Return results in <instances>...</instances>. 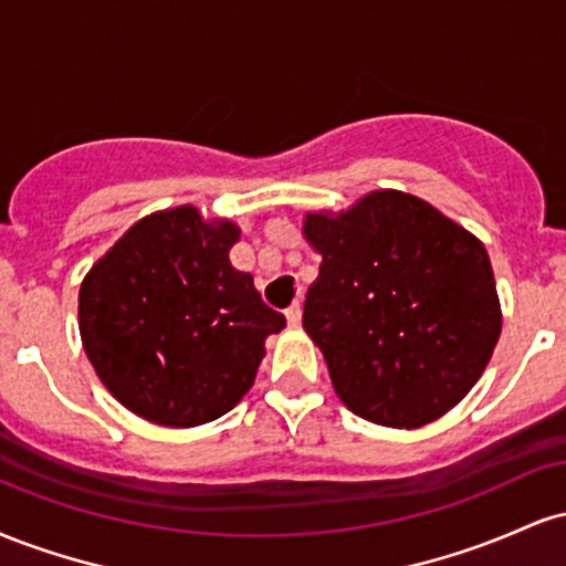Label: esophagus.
Masks as SVG:
<instances>
[{"mask_svg": "<svg viewBox=\"0 0 566 566\" xmlns=\"http://www.w3.org/2000/svg\"><path fill=\"white\" fill-rule=\"evenodd\" d=\"M284 316H287V322L292 324V327H297V324H301V316H303V308H301V303H292L287 311H284Z\"/></svg>", "mask_w": 566, "mask_h": 566, "instance_id": "1", "label": "esophagus"}]
</instances>
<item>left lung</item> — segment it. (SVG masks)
<instances>
[{
    "label": "left lung",
    "instance_id": "left-lung-1",
    "mask_svg": "<svg viewBox=\"0 0 566 566\" xmlns=\"http://www.w3.org/2000/svg\"><path fill=\"white\" fill-rule=\"evenodd\" d=\"M303 231L322 252L303 327L343 405L391 428L458 405L500 337L484 244L401 191L369 193L337 218L308 216Z\"/></svg>",
    "mask_w": 566,
    "mask_h": 566
}]
</instances>
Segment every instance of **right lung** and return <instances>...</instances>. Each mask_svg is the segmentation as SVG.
Returning <instances> with one entry per match:
<instances>
[{
	"label": "right lung",
	"mask_w": 566,
	"mask_h": 566,
	"mask_svg": "<svg viewBox=\"0 0 566 566\" xmlns=\"http://www.w3.org/2000/svg\"><path fill=\"white\" fill-rule=\"evenodd\" d=\"M239 229L193 207L138 220L84 276L80 333L97 378L159 426L210 423L250 391L284 316L229 250Z\"/></svg>",
	"instance_id": "right-lung-1"
}]
</instances>
